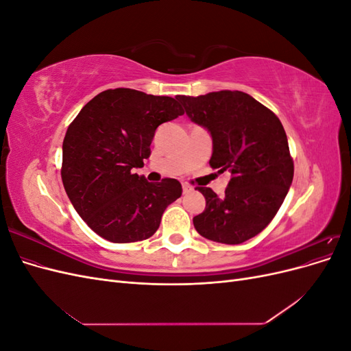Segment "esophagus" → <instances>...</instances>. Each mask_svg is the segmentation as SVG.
Returning <instances> with one entry per match:
<instances>
[{"label":"esophagus","instance_id":"esophagus-1","mask_svg":"<svg viewBox=\"0 0 351 351\" xmlns=\"http://www.w3.org/2000/svg\"><path fill=\"white\" fill-rule=\"evenodd\" d=\"M183 193L186 195V193H190V192H192V190H193V187L192 186H189V184H186V183H183Z\"/></svg>","mask_w":351,"mask_h":351}]
</instances>
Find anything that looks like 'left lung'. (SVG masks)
Returning a JSON list of instances; mask_svg holds the SVG:
<instances>
[{"label": "left lung", "mask_w": 351, "mask_h": 351, "mask_svg": "<svg viewBox=\"0 0 351 351\" xmlns=\"http://www.w3.org/2000/svg\"><path fill=\"white\" fill-rule=\"evenodd\" d=\"M177 99L189 119L212 137L209 165L230 176L222 197L209 187H196L206 200L205 210L193 218L196 231L226 244L259 234L282 205L294 174L278 117L240 90Z\"/></svg>", "instance_id": "1"}]
</instances>
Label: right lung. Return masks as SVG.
Listing matches in <instances>:
<instances>
[{"instance_id": "add662e5", "label": "right lung", "mask_w": 351, "mask_h": 351, "mask_svg": "<svg viewBox=\"0 0 351 351\" xmlns=\"http://www.w3.org/2000/svg\"><path fill=\"white\" fill-rule=\"evenodd\" d=\"M177 98L108 89L89 101L62 142L61 178L80 218L102 239L151 237L164 210L182 196L176 178L149 183L133 174L151 155L158 125L183 115Z\"/></svg>"}]
</instances>
